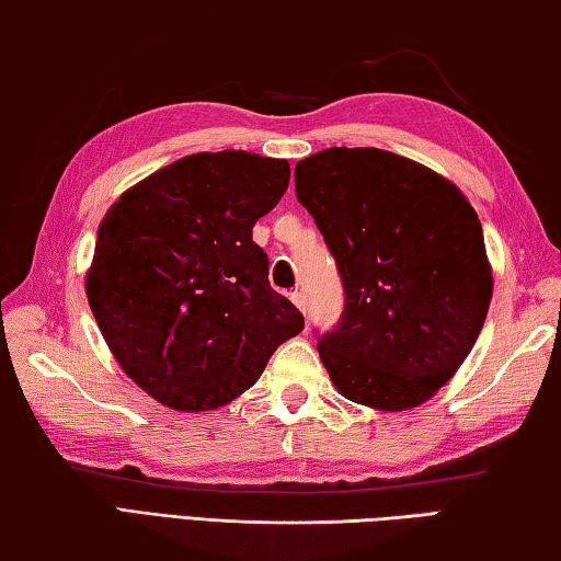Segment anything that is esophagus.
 <instances>
[{"mask_svg": "<svg viewBox=\"0 0 561 561\" xmlns=\"http://www.w3.org/2000/svg\"><path fill=\"white\" fill-rule=\"evenodd\" d=\"M289 299L294 301V307H297L299 311H307V297H304V291L294 289V291L289 294Z\"/></svg>", "mask_w": 561, "mask_h": 561, "instance_id": "obj_1", "label": "esophagus"}]
</instances>
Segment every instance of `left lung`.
Listing matches in <instances>:
<instances>
[{
	"label": "left lung",
	"mask_w": 561,
	"mask_h": 561,
	"mask_svg": "<svg viewBox=\"0 0 561 561\" xmlns=\"http://www.w3.org/2000/svg\"><path fill=\"white\" fill-rule=\"evenodd\" d=\"M344 282L341 324L319 358L348 401L408 411L468 358L492 267L478 213L435 170L381 148H327L294 168Z\"/></svg>",
	"instance_id": "obj_1"
}]
</instances>
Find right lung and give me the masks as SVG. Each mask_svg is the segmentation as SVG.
Masks as SVG:
<instances>
[{
    "label": "right lung",
    "mask_w": 561,
    "mask_h": 561,
    "mask_svg": "<svg viewBox=\"0 0 561 561\" xmlns=\"http://www.w3.org/2000/svg\"><path fill=\"white\" fill-rule=\"evenodd\" d=\"M287 185V160L220 150L156 170L108 207L89 307L118 366L158 403L183 413L227 405L304 329L252 242Z\"/></svg>",
    "instance_id": "1"
}]
</instances>
